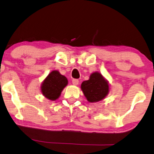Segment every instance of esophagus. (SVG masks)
<instances>
[{
  "label": "esophagus",
  "instance_id": "esophagus-1",
  "mask_svg": "<svg viewBox=\"0 0 154 154\" xmlns=\"http://www.w3.org/2000/svg\"><path fill=\"white\" fill-rule=\"evenodd\" d=\"M72 82V84H74V85H77V84H79V80L77 79H73Z\"/></svg>",
  "mask_w": 154,
  "mask_h": 154
}]
</instances>
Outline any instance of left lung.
<instances>
[{"label":"left lung","instance_id":"1","mask_svg":"<svg viewBox=\"0 0 154 154\" xmlns=\"http://www.w3.org/2000/svg\"><path fill=\"white\" fill-rule=\"evenodd\" d=\"M84 95L90 103H96L104 99L109 93V84L100 73L94 72L88 80L82 83Z\"/></svg>","mask_w":154,"mask_h":154}]
</instances>
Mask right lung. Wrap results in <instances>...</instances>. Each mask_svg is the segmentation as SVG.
Segmentation results:
<instances>
[{
  "label": "right lung",
  "instance_id": "1",
  "mask_svg": "<svg viewBox=\"0 0 154 154\" xmlns=\"http://www.w3.org/2000/svg\"><path fill=\"white\" fill-rule=\"evenodd\" d=\"M67 84V78L60 75L58 71L54 70L49 73L42 82L41 91L47 98L51 100H55L58 98Z\"/></svg>",
  "mask_w": 154,
  "mask_h": 154
}]
</instances>
